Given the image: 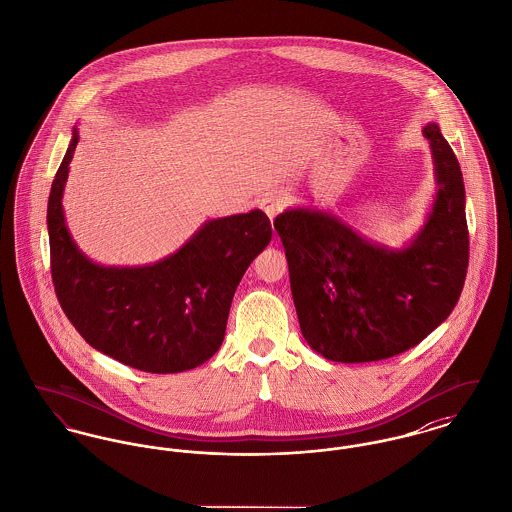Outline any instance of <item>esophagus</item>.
I'll return each mask as SVG.
<instances>
[{
    "label": "esophagus",
    "mask_w": 512,
    "mask_h": 512,
    "mask_svg": "<svg viewBox=\"0 0 512 512\" xmlns=\"http://www.w3.org/2000/svg\"><path fill=\"white\" fill-rule=\"evenodd\" d=\"M259 206H261V210L273 220L278 212L284 210L286 197L280 195V193H267L265 197L259 198Z\"/></svg>",
    "instance_id": "34e87169"
}]
</instances>
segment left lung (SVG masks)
<instances>
[{
    "mask_svg": "<svg viewBox=\"0 0 512 512\" xmlns=\"http://www.w3.org/2000/svg\"><path fill=\"white\" fill-rule=\"evenodd\" d=\"M431 142L438 193L415 239L390 249L339 218L294 208L278 214L300 329L333 362H372L419 345L458 304L470 259L460 163L436 122Z\"/></svg>",
    "mask_w": 512,
    "mask_h": 512,
    "instance_id": "obj_1",
    "label": "left lung"
}]
</instances>
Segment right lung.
Here are the masks:
<instances>
[{
	"label": "right lung",
	"instance_id": "1",
	"mask_svg": "<svg viewBox=\"0 0 512 512\" xmlns=\"http://www.w3.org/2000/svg\"><path fill=\"white\" fill-rule=\"evenodd\" d=\"M78 140L74 128L46 212L52 284L64 314L93 349L126 366L152 374L197 368L220 349L237 284L269 245L271 220L261 210L210 220L154 265H97L79 251L62 210Z\"/></svg>",
	"mask_w": 512,
	"mask_h": 512
}]
</instances>
